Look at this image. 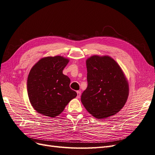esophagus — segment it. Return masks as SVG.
Listing matches in <instances>:
<instances>
[{"label":"esophagus","instance_id":"34e87169","mask_svg":"<svg viewBox=\"0 0 155 155\" xmlns=\"http://www.w3.org/2000/svg\"><path fill=\"white\" fill-rule=\"evenodd\" d=\"M77 94H78V96H77V97L78 98H79L81 96V92L80 91H77Z\"/></svg>","mask_w":155,"mask_h":155}]
</instances>
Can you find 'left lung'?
Segmentation results:
<instances>
[{"label": "left lung", "instance_id": "1", "mask_svg": "<svg viewBox=\"0 0 155 155\" xmlns=\"http://www.w3.org/2000/svg\"><path fill=\"white\" fill-rule=\"evenodd\" d=\"M86 64L88 86L81 97L83 106L97 119L116 114L125 105L129 93L122 69L109 55H94Z\"/></svg>", "mask_w": 155, "mask_h": 155}]
</instances>
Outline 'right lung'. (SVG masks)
Wrapping results in <instances>:
<instances>
[{"label":"right lung","mask_w":155,"mask_h":155,"mask_svg":"<svg viewBox=\"0 0 155 155\" xmlns=\"http://www.w3.org/2000/svg\"><path fill=\"white\" fill-rule=\"evenodd\" d=\"M68 62L63 56H48L41 58L31 68L27 80L28 95L37 112L54 118L77 96L70 88V78L63 74Z\"/></svg>","instance_id":"right-lung-1"}]
</instances>
